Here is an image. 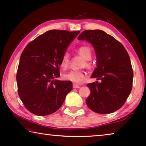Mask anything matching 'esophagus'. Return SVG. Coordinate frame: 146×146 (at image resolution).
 <instances>
[{
  "label": "esophagus",
  "mask_w": 146,
  "mask_h": 146,
  "mask_svg": "<svg viewBox=\"0 0 146 146\" xmlns=\"http://www.w3.org/2000/svg\"><path fill=\"white\" fill-rule=\"evenodd\" d=\"M73 88H79L80 86H79L78 84L74 83V84H73Z\"/></svg>",
  "instance_id": "34e87169"
}]
</instances>
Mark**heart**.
Listing matches in <instances>:
<instances>
[{
  "label": "heart",
  "mask_w": 146,
  "mask_h": 146,
  "mask_svg": "<svg viewBox=\"0 0 146 146\" xmlns=\"http://www.w3.org/2000/svg\"><path fill=\"white\" fill-rule=\"evenodd\" d=\"M76 53L83 57L84 62L83 63V66H85L88 69H91L93 66L92 63L90 60L92 58V52L90 47L88 46H81L76 50ZM70 64V55L68 53H65L61 59L60 65L63 69H67ZM86 77V73L83 70L70 71V72L63 74L64 79L72 81L76 84H81L83 82Z\"/></svg>",
  "instance_id": "b5f03b06"
}]
</instances>
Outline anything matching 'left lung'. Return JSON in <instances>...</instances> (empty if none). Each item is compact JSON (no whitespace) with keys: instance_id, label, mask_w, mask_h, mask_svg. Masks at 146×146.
Returning <instances> with one entry per match:
<instances>
[{"instance_id":"obj_1","label":"left lung","mask_w":146,"mask_h":146,"mask_svg":"<svg viewBox=\"0 0 146 146\" xmlns=\"http://www.w3.org/2000/svg\"><path fill=\"white\" fill-rule=\"evenodd\" d=\"M92 44L97 58V68L91 78L99 83L87 84L91 93L86 103L91 110L110 114L123 106L132 90L133 71L124 46L113 36L100 30H84L78 37Z\"/></svg>"}]
</instances>
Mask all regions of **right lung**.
I'll list each match as a JSON object with an SVG mask.
<instances>
[{"mask_svg": "<svg viewBox=\"0 0 146 146\" xmlns=\"http://www.w3.org/2000/svg\"><path fill=\"white\" fill-rule=\"evenodd\" d=\"M80 31L51 30L30 42L22 52L17 73L18 93L30 113L46 116L62 106L72 90L70 81L60 76L61 59Z\"/></svg>", "mask_w": 146, "mask_h": 146, "instance_id": "add662e5", "label": "right lung"}]
</instances>
